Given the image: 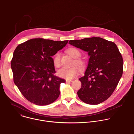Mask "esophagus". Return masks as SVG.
<instances>
[{
  "instance_id": "obj_1",
  "label": "esophagus",
  "mask_w": 134,
  "mask_h": 134,
  "mask_svg": "<svg viewBox=\"0 0 134 134\" xmlns=\"http://www.w3.org/2000/svg\"><path fill=\"white\" fill-rule=\"evenodd\" d=\"M66 82H72V80H66Z\"/></svg>"
}]
</instances>
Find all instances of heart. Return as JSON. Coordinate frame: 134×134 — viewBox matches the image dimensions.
<instances>
[{
  "label": "heart",
  "mask_w": 134,
  "mask_h": 134,
  "mask_svg": "<svg viewBox=\"0 0 134 134\" xmlns=\"http://www.w3.org/2000/svg\"><path fill=\"white\" fill-rule=\"evenodd\" d=\"M67 53L73 58H75L72 64L76 65L79 68H82L85 66L84 61L81 59L78 58L80 56V52L76 48H70L67 49ZM60 53L57 52L53 57V62L54 65L56 67H59L60 65ZM75 65L70 67H63L59 69L57 71L58 75L63 78L67 80L73 79L75 77L79 72V68Z\"/></svg>",
  "instance_id": "1"
}]
</instances>
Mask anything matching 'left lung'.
I'll return each instance as SVG.
<instances>
[{
    "label": "left lung",
    "mask_w": 134,
    "mask_h": 134,
    "mask_svg": "<svg viewBox=\"0 0 134 134\" xmlns=\"http://www.w3.org/2000/svg\"><path fill=\"white\" fill-rule=\"evenodd\" d=\"M69 43L88 52L90 56L85 76L79 78V99L92 105L104 102L113 93L123 74V59L116 45L99 37L70 40Z\"/></svg>",
    "instance_id": "obj_1"
}]
</instances>
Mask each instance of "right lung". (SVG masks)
Masks as SVG:
<instances>
[{"mask_svg": "<svg viewBox=\"0 0 134 134\" xmlns=\"http://www.w3.org/2000/svg\"><path fill=\"white\" fill-rule=\"evenodd\" d=\"M68 42L32 38L20 44L15 49L11 61L13 81L29 101L46 105L58 98L60 85L65 81L55 75L52 56Z\"/></svg>", "mask_w": 134, "mask_h": 134, "instance_id": "obj_1", "label": "right lung"}]
</instances>
